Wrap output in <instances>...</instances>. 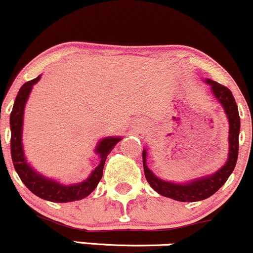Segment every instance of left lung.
Listing matches in <instances>:
<instances>
[{
	"label": "left lung",
	"mask_w": 253,
	"mask_h": 253,
	"mask_svg": "<svg viewBox=\"0 0 253 253\" xmlns=\"http://www.w3.org/2000/svg\"><path fill=\"white\" fill-rule=\"evenodd\" d=\"M206 83L211 85V90L216 99L223 106L225 115L229 121V154H228L227 163L217 172L208 177L198 178L189 183L177 184L172 182L163 181L157 177L146 164V157L147 152L143 149V170H145L146 180L149 186L160 195L167 198H171L177 202H199V200L208 199L209 197L214 194L228 180L230 173L234 170L236 160H238L239 153V132H240V117H239L238 106H236L235 99L232 91L227 86L214 82V81L206 80Z\"/></svg>",
	"instance_id": "left-lung-1"
}]
</instances>
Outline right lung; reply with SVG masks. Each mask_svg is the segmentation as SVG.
<instances>
[{
  "label": "right lung",
  "instance_id": "1",
  "mask_svg": "<svg viewBox=\"0 0 253 253\" xmlns=\"http://www.w3.org/2000/svg\"><path fill=\"white\" fill-rule=\"evenodd\" d=\"M40 77L41 76L23 84L17 97H15L14 106H13V110L10 112L9 123L10 132H12V135H10V154H12L13 165H14V169L18 172L20 180L23 181V183L35 195L42 198V199L49 200V202L53 203H67L83 199V198L88 197L96 188L97 183L102 177L106 158L117 145V142H119L122 138L106 137L100 141L96 147V153L100 156L99 165L95 168V170L89 176V178L81 182V183L64 186V184L58 183L56 181L43 177L42 175L32 170V168L26 163L25 157H24L21 131H23L24 107H25L26 101H28L32 85L39 82Z\"/></svg>",
  "mask_w": 253,
  "mask_h": 253
}]
</instances>
